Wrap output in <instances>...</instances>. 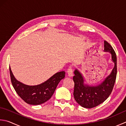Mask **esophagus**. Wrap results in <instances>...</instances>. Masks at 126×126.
<instances>
[{
    "instance_id": "34e87169",
    "label": "esophagus",
    "mask_w": 126,
    "mask_h": 126,
    "mask_svg": "<svg viewBox=\"0 0 126 126\" xmlns=\"http://www.w3.org/2000/svg\"><path fill=\"white\" fill-rule=\"evenodd\" d=\"M67 72H68V74L69 76L71 77V76H73V69H72V66L70 65L69 66V68L67 69Z\"/></svg>"
}]
</instances>
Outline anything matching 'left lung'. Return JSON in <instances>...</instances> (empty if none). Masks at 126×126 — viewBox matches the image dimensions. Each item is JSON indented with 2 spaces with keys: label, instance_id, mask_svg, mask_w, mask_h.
I'll return each mask as SVG.
<instances>
[{
  "label": "left lung",
  "instance_id": "obj_1",
  "mask_svg": "<svg viewBox=\"0 0 126 126\" xmlns=\"http://www.w3.org/2000/svg\"><path fill=\"white\" fill-rule=\"evenodd\" d=\"M104 50L111 54L115 66L110 75L101 84L97 86L85 85L82 75L78 70L74 71L75 75L73 78L74 82V97L76 102L83 108L90 109L103 103L109 97L114 88L117 75L116 55L112 47L106 40L104 41Z\"/></svg>",
  "mask_w": 126,
  "mask_h": 126
}]
</instances>
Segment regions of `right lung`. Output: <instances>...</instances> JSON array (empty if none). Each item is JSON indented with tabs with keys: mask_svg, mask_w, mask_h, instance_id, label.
Segmentation results:
<instances>
[{
	"mask_svg": "<svg viewBox=\"0 0 126 126\" xmlns=\"http://www.w3.org/2000/svg\"><path fill=\"white\" fill-rule=\"evenodd\" d=\"M12 85L18 95L27 104L39 105L50 99L60 81L64 78V71L57 73L48 80L36 86L26 85L17 81L9 67Z\"/></svg>",
	"mask_w": 126,
	"mask_h": 126,
	"instance_id": "add662e5",
	"label": "right lung"
}]
</instances>
